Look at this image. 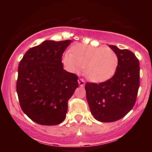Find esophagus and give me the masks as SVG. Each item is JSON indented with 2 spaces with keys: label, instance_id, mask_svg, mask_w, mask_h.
<instances>
[{
  "label": "esophagus",
  "instance_id": "34e87169",
  "mask_svg": "<svg viewBox=\"0 0 152 152\" xmlns=\"http://www.w3.org/2000/svg\"><path fill=\"white\" fill-rule=\"evenodd\" d=\"M78 84H79V86L81 87H83L85 86V81L84 80L82 79V78H79V79L78 80Z\"/></svg>",
  "mask_w": 152,
  "mask_h": 152
}]
</instances>
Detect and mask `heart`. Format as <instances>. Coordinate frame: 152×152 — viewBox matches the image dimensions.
<instances>
[{"mask_svg":"<svg viewBox=\"0 0 152 152\" xmlns=\"http://www.w3.org/2000/svg\"><path fill=\"white\" fill-rule=\"evenodd\" d=\"M66 53L64 63L71 71L79 72L85 68L86 78L93 82H104L114 76L118 66V57L111 48L78 44Z\"/></svg>","mask_w":152,"mask_h":152,"instance_id":"heart-1","label":"heart"}]
</instances>
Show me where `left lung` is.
<instances>
[{"label": "left lung", "instance_id": "obj_1", "mask_svg": "<svg viewBox=\"0 0 152 152\" xmlns=\"http://www.w3.org/2000/svg\"><path fill=\"white\" fill-rule=\"evenodd\" d=\"M109 46L118 57L115 74L105 82L85 86L91 113L101 122L116 121L126 116L135 104L139 87V62L136 56L127 49Z\"/></svg>", "mask_w": 152, "mask_h": 152}]
</instances>
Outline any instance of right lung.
I'll return each instance as SVG.
<instances>
[{"instance_id":"1","label":"right lung","mask_w":152,"mask_h":152,"mask_svg":"<svg viewBox=\"0 0 152 152\" xmlns=\"http://www.w3.org/2000/svg\"><path fill=\"white\" fill-rule=\"evenodd\" d=\"M71 43L45 41L33 47L18 65L16 91L25 114L41 125H57L65 119L68 101L78 88V76L64 69L62 54Z\"/></svg>"}]
</instances>
